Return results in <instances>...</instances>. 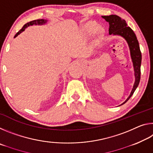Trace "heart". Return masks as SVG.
Masks as SVG:
<instances>
[{"label": "heart", "mask_w": 153, "mask_h": 153, "mask_svg": "<svg viewBox=\"0 0 153 153\" xmlns=\"http://www.w3.org/2000/svg\"><path fill=\"white\" fill-rule=\"evenodd\" d=\"M97 25L94 24V23H89V24H88L87 25V29L90 33L94 32L96 30H97Z\"/></svg>", "instance_id": "b5f03b06"}]
</instances>
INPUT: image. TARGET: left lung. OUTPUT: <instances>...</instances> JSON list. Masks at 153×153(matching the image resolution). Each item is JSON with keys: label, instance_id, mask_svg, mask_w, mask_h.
<instances>
[{"label": "left lung", "instance_id": "obj_1", "mask_svg": "<svg viewBox=\"0 0 153 153\" xmlns=\"http://www.w3.org/2000/svg\"><path fill=\"white\" fill-rule=\"evenodd\" d=\"M102 17L104 18L107 22H108V24H109V28H108L109 34H117L122 36L128 42L129 50H130L131 57L132 59L134 72H135L136 80L131 94L129 95V97L127 98L126 101L123 103V104H124L132 96L136 88L138 86L140 80V65L142 61L141 51L140 50L139 43L138 40H137L136 34L130 27L127 26V24L125 20L121 19V17L115 15H108V16H102Z\"/></svg>", "mask_w": 153, "mask_h": 153}]
</instances>
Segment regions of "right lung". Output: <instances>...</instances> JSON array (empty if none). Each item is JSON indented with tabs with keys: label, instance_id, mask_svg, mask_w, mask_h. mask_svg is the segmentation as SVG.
Segmentation results:
<instances>
[{
	"label": "right lung",
	"instance_id": "1",
	"mask_svg": "<svg viewBox=\"0 0 153 153\" xmlns=\"http://www.w3.org/2000/svg\"><path fill=\"white\" fill-rule=\"evenodd\" d=\"M46 23V21L45 20H44V19H36V20H33V21H32V22H28V23H27L26 24H25L24 26H23V27L22 28V29H21L19 32H18L15 35V36H14V38H15L16 37V36H17L20 33H22V32H24V31L25 30V28H26L27 27H28V26H30V25H33V24H35V25H40V24H45Z\"/></svg>",
	"mask_w": 153,
	"mask_h": 153
}]
</instances>
